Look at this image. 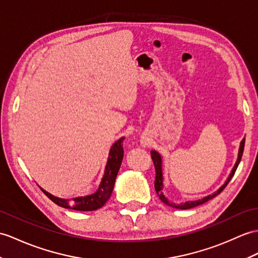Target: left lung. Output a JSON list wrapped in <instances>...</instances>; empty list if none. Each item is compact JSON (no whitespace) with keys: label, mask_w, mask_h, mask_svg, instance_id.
Masks as SVG:
<instances>
[{"label":"left lung","mask_w":258,"mask_h":258,"mask_svg":"<svg viewBox=\"0 0 258 258\" xmlns=\"http://www.w3.org/2000/svg\"><path fill=\"white\" fill-rule=\"evenodd\" d=\"M244 145H245V139L242 140L241 145H239L236 163H235L234 167H233V169H232V171L230 173L229 178L226 179V181L224 182V184L222 185V187H220L217 191H215L214 194L209 195L208 197L203 198V199L196 200V201H185L184 203L171 202V201H169L168 199H167V197L164 195V183H163L164 178H163V168H161V166H163V160H161L160 155L156 151H152L151 152L152 159H153V163H154V166H155V170H156V178H155V190H156V192H157V195L159 197V199L163 201L166 206H168V207L175 208V209H180V210H188V209L200 206V205H202V203H206L207 201L211 200L212 198L217 197L219 194L222 192L223 189L227 185V183L230 182L232 177L234 176V173L236 171V168H237V166L239 164V161H241V159H242V155H243V152H244Z\"/></svg>","instance_id":"obj_1"}]
</instances>
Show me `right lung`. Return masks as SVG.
I'll use <instances>...</instances> for the list:
<instances>
[{
	"label": "right lung",
	"mask_w": 258,
	"mask_h": 258,
	"mask_svg": "<svg viewBox=\"0 0 258 258\" xmlns=\"http://www.w3.org/2000/svg\"><path fill=\"white\" fill-rule=\"evenodd\" d=\"M123 140L124 137H121V139L117 140L112 145L109 153V158H107V163L105 166L103 178H102L99 188L94 194L86 196V197L75 198V199H73L74 205L69 206V200L57 198L55 196L50 195L49 192H47V191H45L44 189H41V191H43V192L49 198L52 202H55L59 207L73 209V210H77V211L98 210V209H100L101 207H103L105 205V202L110 199L113 188H114L115 179H116L119 167H121L123 155H124Z\"/></svg>",
	"instance_id": "1"
}]
</instances>
